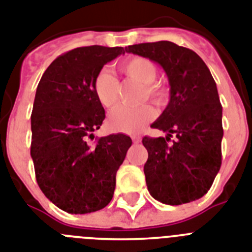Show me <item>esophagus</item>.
<instances>
[{
  "label": "esophagus",
  "instance_id": "34e87169",
  "mask_svg": "<svg viewBox=\"0 0 252 252\" xmlns=\"http://www.w3.org/2000/svg\"><path fill=\"white\" fill-rule=\"evenodd\" d=\"M132 141L134 143H139V142H141V137H139V136H132Z\"/></svg>",
  "mask_w": 252,
  "mask_h": 252
}]
</instances>
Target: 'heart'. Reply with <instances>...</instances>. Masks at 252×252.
Segmentation results:
<instances>
[{"label": "heart", "mask_w": 252, "mask_h": 252, "mask_svg": "<svg viewBox=\"0 0 252 252\" xmlns=\"http://www.w3.org/2000/svg\"><path fill=\"white\" fill-rule=\"evenodd\" d=\"M119 69L124 75L142 84V98L147 97L158 105L165 102L168 98V90L161 83L155 82L158 67L151 60L141 56H130L120 63ZM94 91L97 101L103 107H111L119 97V82L109 69H103L94 78ZM154 118L155 111L150 105H141L137 107L119 105L110 111L107 126L113 132L134 133Z\"/></svg>", "instance_id": "heart-1"}]
</instances>
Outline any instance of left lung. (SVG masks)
Wrapping results in <instances>:
<instances>
[{
	"label": "left lung",
	"instance_id": "8db88e82",
	"mask_svg": "<svg viewBox=\"0 0 252 252\" xmlns=\"http://www.w3.org/2000/svg\"><path fill=\"white\" fill-rule=\"evenodd\" d=\"M126 51L158 63L170 86L168 106L151 126L168 134L142 139L150 194L166 205L201 198L221 165V105L214 78L196 52L173 42L133 44ZM172 134L177 139L168 145Z\"/></svg>",
	"mask_w": 252,
	"mask_h": 252
}]
</instances>
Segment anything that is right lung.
Here are the masks:
<instances>
[{
	"instance_id": "add662e5",
	"label": "right lung",
	"mask_w": 252,
	"mask_h": 252,
	"mask_svg": "<svg viewBox=\"0 0 252 252\" xmlns=\"http://www.w3.org/2000/svg\"><path fill=\"white\" fill-rule=\"evenodd\" d=\"M123 47L88 46L61 55L42 75L32 111L31 156L37 183L61 210L87 214L111 201L115 177L132 145L126 134L90 145L105 119L94 82Z\"/></svg>"
}]
</instances>
